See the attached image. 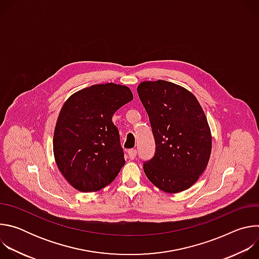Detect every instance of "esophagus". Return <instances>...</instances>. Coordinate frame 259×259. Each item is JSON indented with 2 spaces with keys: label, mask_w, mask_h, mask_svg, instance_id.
Listing matches in <instances>:
<instances>
[{
  "label": "esophagus",
  "mask_w": 259,
  "mask_h": 259,
  "mask_svg": "<svg viewBox=\"0 0 259 259\" xmlns=\"http://www.w3.org/2000/svg\"><path fill=\"white\" fill-rule=\"evenodd\" d=\"M136 155H137V151L136 150H129L128 151V156H129V158L131 159V160H134L135 158H136Z\"/></svg>",
  "instance_id": "obj_1"
}]
</instances>
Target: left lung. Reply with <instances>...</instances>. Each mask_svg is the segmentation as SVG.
Instances as JSON below:
<instances>
[{"mask_svg":"<svg viewBox=\"0 0 259 259\" xmlns=\"http://www.w3.org/2000/svg\"><path fill=\"white\" fill-rule=\"evenodd\" d=\"M138 96L149 115L156 154L143 164L149 180L165 193L188 190L206 169L212 136L196 96L171 82L144 81Z\"/></svg>","mask_w":259,"mask_h":259,"instance_id":"obj_1","label":"left lung"}]
</instances>
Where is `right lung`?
<instances>
[{
  "mask_svg": "<svg viewBox=\"0 0 259 259\" xmlns=\"http://www.w3.org/2000/svg\"><path fill=\"white\" fill-rule=\"evenodd\" d=\"M132 99L127 86L106 83L73 93L62 105L53 153L59 171L73 189L97 192L119 174L125 159L112 118Z\"/></svg>",
  "mask_w": 259,
  "mask_h": 259,
  "instance_id": "right-lung-1",
  "label": "right lung"
}]
</instances>
